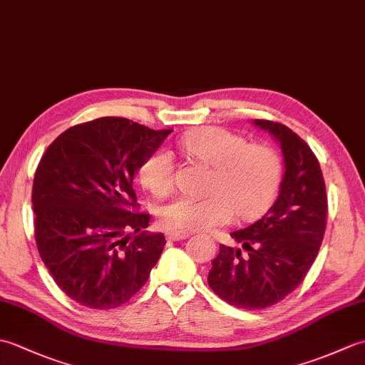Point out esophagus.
<instances>
[{
    "instance_id": "1",
    "label": "esophagus",
    "mask_w": 365,
    "mask_h": 365,
    "mask_svg": "<svg viewBox=\"0 0 365 365\" xmlns=\"http://www.w3.org/2000/svg\"><path fill=\"white\" fill-rule=\"evenodd\" d=\"M190 237V232L185 230H166V238L173 240V242H178V240H185Z\"/></svg>"
}]
</instances>
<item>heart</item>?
Segmentation results:
<instances>
[{"mask_svg":"<svg viewBox=\"0 0 365 365\" xmlns=\"http://www.w3.org/2000/svg\"><path fill=\"white\" fill-rule=\"evenodd\" d=\"M190 157L215 169L212 196L175 197L160 208V221L173 230H204L224 226L238 216L254 220L273 204L282 180V163L274 149L250 144L229 130L207 127L180 139ZM139 180L155 196L174 188L175 166L168 150H155L139 166Z\"/></svg>","mask_w":365,"mask_h":365,"instance_id":"heart-1","label":"heart"}]
</instances>
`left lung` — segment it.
Instances as JSON below:
<instances>
[{
  "label": "left lung",
  "instance_id": "1",
  "mask_svg": "<svg viewBox=\"0 0 365 365\" xmlns=\"http://www.w3.org/2000/svg\"><path fill=\"white\" fill-rule=\"evenodd\" d=\"M254 125L281 144V191L259 221L230 234L246 254L220 245L207 279L221 299L242 309H265L297 289L320 251L328 215L327 187L311 147L279 122L255 119Z\"/></svg>",
  "mask_w": 365,
  "mask_h": 365
}]
</instances>
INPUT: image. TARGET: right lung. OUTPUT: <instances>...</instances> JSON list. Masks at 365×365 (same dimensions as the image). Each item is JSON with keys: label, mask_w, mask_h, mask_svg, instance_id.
Instances as JSON below:
<instances>
[{"label": "right lung", "mask_w": 365, "mask_h": 365, "mask_svg": "<svg viewBox=\"0 0 365 365\" xmlns=\"http://www.w3.org/2000/svg\"><path fill=\"white\" fill-rule=\"evenodd\" d=\"M173 130L125 118L73 125L45 150L33 183L41 259L68 298L91 309L127 302L150 276L166 245L138 210L135 173Z\"/></svg>", "instance_id": "obj_1"}]
</instances>
